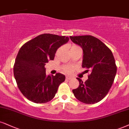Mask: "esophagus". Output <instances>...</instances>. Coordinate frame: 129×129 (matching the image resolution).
Returning <instances> with one entry per match:
<instances>
[{"label":"esophagus","mask_w":129,"mask_h":129,"mask_svg":"<svg viewBox=\"0 0 129 129\" xmlns=\"http://www.w3.org/2000/svg\"><path fill=\"white\" fill-rule=\"evenodd\" d=\"M72 78L69 77V76H66V79H68V80H70V79H71Z\"/></svg>","instance_id":"esophagus-1"}]
</instances>
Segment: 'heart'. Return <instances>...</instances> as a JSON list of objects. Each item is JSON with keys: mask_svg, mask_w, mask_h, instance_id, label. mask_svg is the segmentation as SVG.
<instances>
[{"mask_svg": "<svg viewBox=\"0 0 129 129\" xmlns=\"http://www.w3.org/2000/svg\"><path fill=\"white\" fill-rule=\"evenodd\" d=\"M76 47H78V46H77V45H74L72 46L71 48H76ZM74 67L73 66H66L64 68V71L66 73L72 72V71H74Z\"/></svg>", "mask_w": 129, "mask_h": 129, "instance_id": "heart-1", "label": "heart"}]
</instances>
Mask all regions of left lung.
Returning <instances> with one entry per match:
<instances>
[{
    "instance_id": "left-lung-1",
    "label": "left lung",
    "mask_w": 129,
    "mask_h": 129,
    "mask_svg": "<svg viewBox=\"0 0 129 129\" xmlns=\"http://www.w3.org/2000/svg\"><path fill=\"white\" fill-rule=\"evenodd\" d=\"M71 40L82 48V67L90 71L85 82L77 78L79 85L72 90L75 97L86 104L102 100L108 93L117 73V66L110 49L101 40L91 35L70 36Z\"/></svg>"
}]
</instances>
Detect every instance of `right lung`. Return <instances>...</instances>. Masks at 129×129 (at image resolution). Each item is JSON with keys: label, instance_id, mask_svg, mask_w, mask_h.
<instances>
[{"label": "right lung", "instance_id": "right-lung-1", "mask_svg": "<svg viewBox=\"0 0 129 129\" xmlns=\"http://www.w3.org/2000/svg\"><path fill=\"white\" fill-rule=\"evenodd\" d=\"M69 40L64 36L44 33L21 47L14 66V75L18 88L28 100L45 103L54 98L65 76L60 73L47 76L45 65L54 60L57 49Z\"/></svg>", "mask_w": 129, "mask_h": 129}]
</instances>
